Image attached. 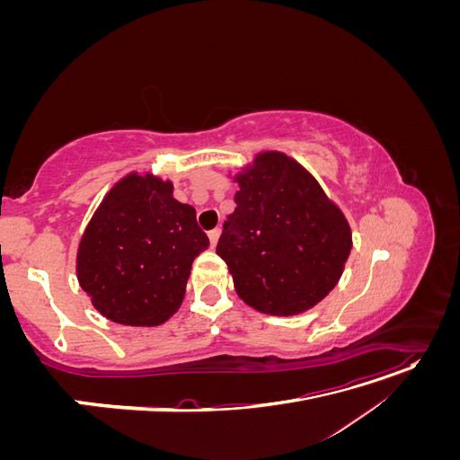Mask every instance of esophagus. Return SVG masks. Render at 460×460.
Listing matches in <instances>:
<instances>
[{
  "label": "esophagus",
  "mask_w": 460,
  "mask_h": 460,
  "mask_svg": "<svg viewBox=\"0 0 460 460\" xmlns=\"http://www.w3.org/2000/svg\"><path fill=\"white\" fill-rule=\"evenodd\" d=\"M218 235H220V228H215V230L208 232V242H211L213 247H215L217 242H218Z\"/></svg>",
  "instance_id": "obj_1"
}]
</instances>
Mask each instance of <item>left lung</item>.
<instances>
[{
    "label": "left lung",
    "mask_w": 460,
    "mask_h": 460,
    "mask_svg": "<svg viewBox=\"0 0 460 460\" xmlns=\"http://www.w3.org/2000/svg\"><path fill=\"white\" fill-rule=\"evenodd\" d=\"M234 213L217 253L238 296L261 313L309 311L340 282L351 228L314 176L280 151H264L234 178Z\"/></svg>",
    "instance_id": "obj_1"
}]
</instances>
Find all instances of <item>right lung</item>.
Wrapping results in <instances>:
<instances>
[{"label":"right lung","instance_id":"add662e5","mask_svg":"<svg viewBox=\"0 0 460 460\" xmlns=\"http://www.w3.org/2000/svg\"><path fill=\"white\" fill-rule=\"evenodd\" d=\"M208 247L196 208L172 198V182L128 174L82 235L76 276L93 307L127 326H159L182 305L191 262Z\"/></svg>","mask_w":460,"mask_h":460}]
</instances>
